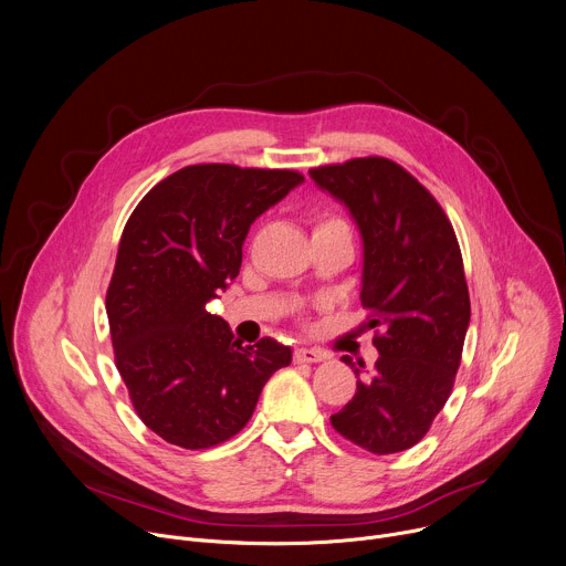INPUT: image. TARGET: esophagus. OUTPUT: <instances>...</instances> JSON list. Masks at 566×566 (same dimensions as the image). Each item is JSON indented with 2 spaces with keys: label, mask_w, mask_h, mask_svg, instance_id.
<instances>
[{
  "label": "esophagus",
  "mask_w": 566,
  "mask_h": 566,
  "mask_svg": "<svg viewBox=\"0 0 566 566\" xmlns=\"http://www.w3.org/2000/svg\"><path fill=\"white\" fill-rule=\"evenodd\" d=\"M328 359L326 353L322 350H315V348H296L294 350V361L296 364H317V361H324Z\"/></svg>",
  "instance_id": "esophagus-1"
}]
</instances>
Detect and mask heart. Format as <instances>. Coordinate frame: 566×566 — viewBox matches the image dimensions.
Here are the masks:
<instances>
[{
	"instance_id": "1",
	"label": "heart",
	"mask_w": 566,
	"mask_h": 566,
	"mask_svg": "<svg viewBox=\"0 0 566 566\" xmlns=\"http://www.w3.org/2000/svg\"><path fill=\"white\" fill-rule=\"evenodd\" d=\"M328 224H342V220H337V218H331V220H324L319 227H328ZM317 227V229H319Z\"/></svg>"
}]
</instances>
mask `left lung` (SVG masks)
Listing matches in <instances>:
<instances>
[{
  "label": "left lung",
  "instance_id": "left-lung-1",
  "mask_svg": "<svg viewBox=\"0 0 566 566\" xmlns=\"http://www.w3.org/2000/svg\"><path fill=\"white\" fill-rule=\"evenodd\" d=\"M342 202L361 235L359 298L380 357L357 375L333 427L373 454L416 446L452 394L470 326V294L457 233L427 188L385 157L310 170Z\"/></svg>",
  "mask_w": 566,
  "mask_h": 566
}]
</instances>
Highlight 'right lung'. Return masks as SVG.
I'll return each instance as SVG.
<instances>
[{
	"label": "right lung",
	"instance_id": "obj_1",
	"mask_svg": "<svg viewBox=\"0 0 566 566\" xmlns=\"http://www.w3.org/2000/svg\"><path fill=\"white\" fill-rule=\"evenodd\" d=\"M301 181L294 170L186 166L125 224L105 298L109 335L139 418L166 443H224L292 361L272 337L242 346L207 305L238 276L249 227Z\"/></svg>",
	"mask_w": 566,
	"mask_h": 566
}]
</instances>
